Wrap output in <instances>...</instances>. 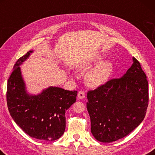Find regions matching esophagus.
<instances>
[{"instance_id":"esophagus-1","label":"esophagus","mask_w":155,"mask_h":155,"mask_svg":"<svg viewBox=\"0 0 155 155\" xmlns=\"http://www.w3.org/2000/svg\"><path fill=\"white\" fill-rule=\"evenodd\" d=\"M85 92H84V91L81 90L78 91V99L82 100L85 98Z\"/></svg>"}]
</instances>
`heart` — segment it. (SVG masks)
Listing matches in <instances>:
<instances>
[{"instance_id": "1", "label": "heart", "mask_w": 155, "mask_h": 155, "mask_svg": "<svg viewBox=\"0 0 155 155\" xmlns=\"http://www.w3.org/2000/svg\"><path fill=\"white\" fill-rule=\"evenodd\" d=\"M104 57L97 56L87 61L81 63L77 66L80 71H85L94 65H97L89 72L85 77L87 85L91 87H99L107 82L114 69V64L112 61H103Z\"/></svg>"}]
</instances>
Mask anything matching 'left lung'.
I'll list each match as a JSON object with an SVG mask.
<instances>
[{
    "mask_svg": "<svg viewBox=\"0 0 155 155\" xmlns=\"http://www.w3.org/2000/svg\"><path fill=\"white\" fill-rule=\"evenodd\" d=\"M127 72L87 92V109L91 132L99 141L109 143L124 137L137 128L146 115L148 83L140 62Z\"/></svg>",
    "mask_w": 155,
    "mask_h": 155,
    "instance_id": "1",
    "label": "left lung"
}]
</instances>
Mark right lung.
Instances as JSON below:
<instances>
[{
	"mask_svg": "<svg viewBox=\"0 0 155 155\" xmlns=\"http://www.w3.org/2000/svg\"><path fill=\"white\" fill-rule=\"evenodd\" d=\"M33 51L18 60L7 81V103L15 122L30 137L54 141L64 134L66 110L76 102L77 91L51 86L35 95L27 92L20 65Z\"/></svg>",
	"mask_w": 155,
	"mask_h": 155,
	"instance_id": "add662e5",
	"label": "right lung"
}]
</instances>
